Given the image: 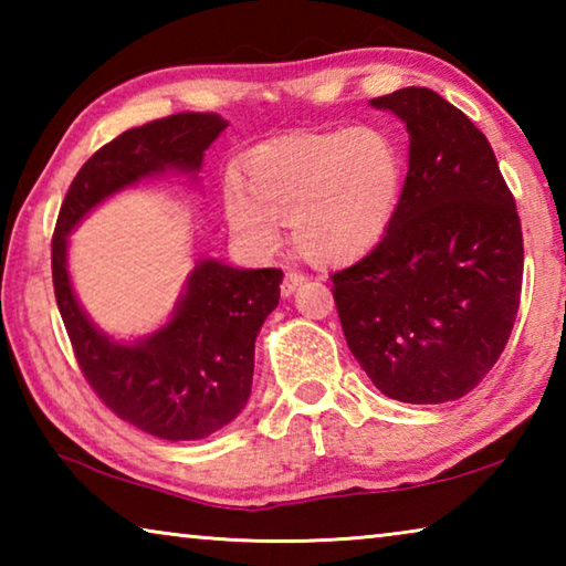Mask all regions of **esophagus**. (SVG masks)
Returning a JSON list of instances; mask_svg holds the SVG:
<instances>
[{
  "mask_svg": "<svg viewBox=\"0 0 566 566\" xmlns=\"http://www.w3.org/2000/svg\"><path fill=\"white\" fill-rule=\"evenodd\" d=\"M302 282H306V274L290 270V272L284 274V280H282V284H280V290H282V294H284V296H290V294H294V290H296V286H300Z\"/></svg>",
  "mask_w": 566,
  "mask_h": 566,
  "instance_id": "34e87169",
  "label": "esophagus"
}]
</instances>
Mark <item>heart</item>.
<instances>
[{"mask_svg":"<svg viewBox=\"0 0 566 566\" xmlns=\"http://www.w3.org/2000/svg\"><path fill=\"white\" fill-rule=\"evenodd\" d=\"M405 155L385 127L294 134L247 151L224 219L256 254L280 244L290 222L296 252L314 264H347L375 249L395 222Z\"/></svg>","mask_w":566,"mask_h":566,"instance_id":"1","label":"heart"}]
</instances>
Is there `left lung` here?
<instances>
[{"instance_id":"1","label":"left lung","mask_w":566,"mask_h":566,"mask_svg":"<svg viewBox=\"0 0 566 566\" xmlns=\"http://www.w3.org/2000/svg\"><path fill=\"white\" fill-rule=\"evenodd\" d=\"M407 124L409 169L381 242L332 274L349 349L375 387L442 405L484 379L520 310L524 244L490 142L427 87L371 99Z\"/></svg>"}]
</instances>
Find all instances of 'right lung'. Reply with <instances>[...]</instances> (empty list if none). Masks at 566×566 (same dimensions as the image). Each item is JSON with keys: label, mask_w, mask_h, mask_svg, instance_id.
<instances>
[{"label": "right lung", "mask_w": 566, "mask_h": 566, "mask_svg": "<svg viewBox=\"0 0 566 566\" xmlns=\"http://www.w3.org/2000/svg\"><path fill=\"white\" fill-rule=\"evenodd\" d=\"M224 129L219 114L181 112L119 134L76 171L52 237L56 306L90 387L119 419L169 442L209 437L244 409L254 339L280 304L282 270L197 262L165 327L124 344L94 327L76 302L66 237L104 199L142 179L165 171L197 177Z\"/></svg>", "instance_id": "obj_1"}]
</instances>
